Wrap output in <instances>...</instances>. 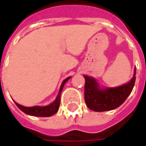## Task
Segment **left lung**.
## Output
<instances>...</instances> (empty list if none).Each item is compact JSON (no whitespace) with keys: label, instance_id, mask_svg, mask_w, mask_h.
Masks as SVG:
<instances>
[{"label":"left lung","instance_id":"1","mask_svg":"<svg viewBox=\"0 0 146 146\" xmlns=\"http://www.w3.org/2000/svg\"><path fill=\"white\" fill-rule=\"evenodd\" d=\"M135 74L126 84L117 88H106L101 89L94 78L84 76L85 78L84 100L90 110L96 112L112 110L122 105L132 92L135 86Z\"/></svg>","mask_w":146,"mask_h":146}]
</instances>
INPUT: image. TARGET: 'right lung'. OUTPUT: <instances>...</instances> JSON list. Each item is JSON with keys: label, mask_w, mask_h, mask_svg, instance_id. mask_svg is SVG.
<instances>
[{"label": "right lung", "mask_w": 146, "mask_h": 146, "mask_svg": "<svg viewBox=\"0 0 146 146\" xmlns=\"http://www.w3.org/2000/svg\"><path fill=\"white\" fill-rule=\"evenodd\" d=\"M71 76L67 77L66 79L63 80V82L62 83V85L59 89V92L57 98L54 100L51 104L47 106H33V107H25L21 105L18 104L17 102H15V105L18 107L19 108L23 113L26 114L30 115V116H41V117H48V116H51L54 115V113H56L58 110L59 106H60V98H61V93L63 89V87L65 84L68 81V80L70 79Z\"/></svg>", "instance_id": "right-lung-1"}]
</instances>
